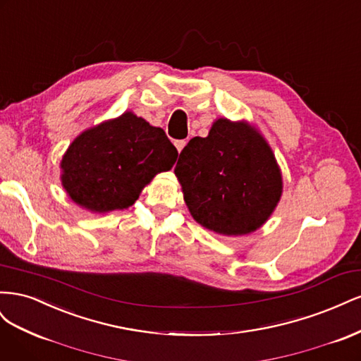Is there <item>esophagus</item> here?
Instances as JSON below:
<instances>
[{
    "mask_svg": "<svg viewBox=\"0 0 361 361\" xmlns=\"http://www.w3.org/2000/svg\"><path fill=\"white\" fill-rule=\"evenodd\" d=\"M185 145H187V141H185V140H178V141H174V146H176V149H178L179 154L182 152V149L185 147Z\"/></svg>",
    "mask_w": 361,
    "mask_h": 361,
    "instance_id": "esophagus-1",
    "label": "esophagus"
}]
</instances>
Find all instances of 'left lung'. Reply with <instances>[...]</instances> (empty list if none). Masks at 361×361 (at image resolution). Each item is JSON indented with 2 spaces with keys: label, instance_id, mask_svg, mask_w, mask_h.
Here are the masks:
<instances>
[{
  "label": "left lung",
  "instance_id": "left-lung-1",
  "mask_svg": "<svg viewBox=\"0 0 361 361\" xmlns=\"http://www.w3.org/2000/svg\"><path fill=\"white\" fill-rule=\"evenodd\" d=\"M192 218L209 231L241 236L267 223L280 202L281 171L267 140L247 122L218 118L194 137L174 167Z\"/></svg>",
  "mask_w": 361,
  "mask_h": 361
}]
</instances>
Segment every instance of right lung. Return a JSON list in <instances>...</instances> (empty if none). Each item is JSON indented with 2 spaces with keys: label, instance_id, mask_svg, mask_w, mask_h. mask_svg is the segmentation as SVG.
I'll use <instances>...</instances> for the list:
<instances>
[{
  "label": "right lung",
  "instance_id": "add662e5",
  "mask_svg": "<svg viewBox=\"0 0 361 361\" xmlns=\"http://www.w3.org/2000/svg\"><path fill=\"white\" fill-rule=\"evenodd\" d=\"M176 158V147L161 128L126 111L72 141L60 164L61 185L76 204L92 212L126 209Z\"/></svg>",
  "mask_w": 361,
  "mask_h": 361
}]
</instances>
